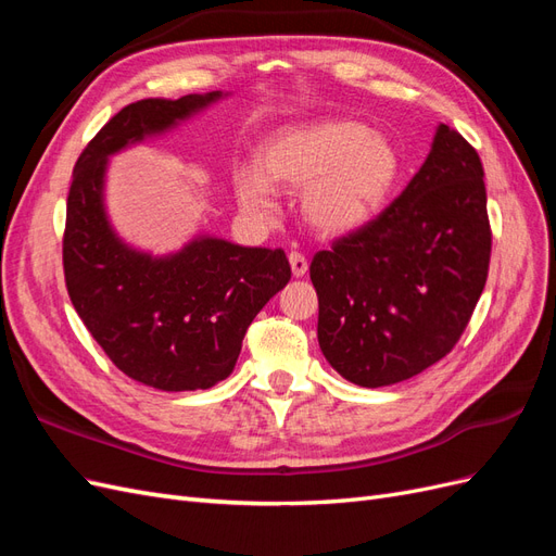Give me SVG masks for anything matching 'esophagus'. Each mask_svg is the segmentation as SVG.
<instances>
[{
    "label": "esophagus",
    "mask_w": 556,
    "mask_h": 556,
    "mask_svg": "<svg viewBox=\"0 0 556 556\" xmlns=\"http://www.w3.org/2000/svg\"><path fill=\"white\" fill-rule=\"evenodd\" d=\"M290 268H292V276L294 278H301V276H306V271H308V260L301 255V252H292L290 255Z\"/></svg>",
    "instance_id": "obj_1"
}]
</instances>
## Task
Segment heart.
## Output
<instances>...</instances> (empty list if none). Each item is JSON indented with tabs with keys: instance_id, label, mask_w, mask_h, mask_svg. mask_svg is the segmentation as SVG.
Segmentation results:
<instances>
[{
	"instance_id": "b5f03b06",
	"label": "heart",
	"mask_w": 556,
	"mask_h": 556,
	"mask_svg": "<svg viewBox=\"0 0 556 556\" xmlns=\"http://www.w3.org/2000/svg\"><path fill=\"white\" fill-rule=\"evenodd\" d=\"M262 172L237 174L241 206L268 220L276 215V190H306L304 215L325 237L362 229L384 206L399 178V153L378 131L352 121H319L285 127L262 146Z\"/></svg>"
}]
</instances>
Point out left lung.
Here are the masks:
<instances>
[{"mask_svg": "<svg viewBox=\"0 0 556 556\" xmlns=\"http://www.w3.org/2000/svg\"><path fill=\"white\" fill-rule=\"evenodd\" d=\"M482 162L439 125L419 172L376 220L319 250L317 341L359 387L408 380L459 341L490 271Z\"/></svg>", "mask_w": 556, "mask_h": 556, "instance_id": "1", "label": "left lung"}]
</instances>
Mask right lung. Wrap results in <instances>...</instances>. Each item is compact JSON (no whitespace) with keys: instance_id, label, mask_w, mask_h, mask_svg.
<instances>
[{"instance_id":"obj_1","label":"right lung","mask_w":556,"mask_h":556,"mask_svg":"<svg viewBox=\"0 0 556 556\" xmlns=\"http://www.w3.org/2000/svg\"><path fill=\"white\" fill-rule=\"evenodd\" d=\"M220 97L215 90L125 106L80 153L66 197L62 262L72 304L125 376L162 392L208 390L225 380L250 323L292 276L280 248L197 237L155 257L127 245L109 223V157L174 129Z\"/></svg>"}]
</instances>
